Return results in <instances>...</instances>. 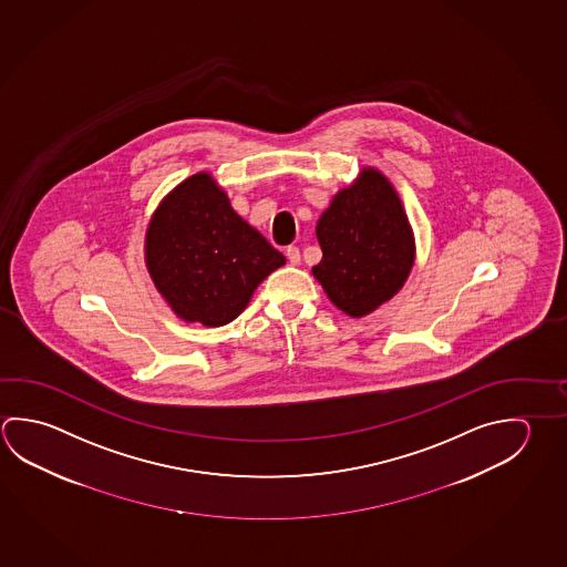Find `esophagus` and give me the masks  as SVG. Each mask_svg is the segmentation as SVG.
<instances>
[{
	"instance_id": "obj_1",
	"label": "esophagus",
	"mask_w": 567,
	"mask_h": 567,
	"mask_svg": "<svg viewBox=\"0 0 567 567\" xmlns=\"http://www.w3.org/2000/svg\"><path fill=\"white\" fill-rule=\"evenodd\" d=\"M287 259L290 265H298L300 262V250H298V247H288Z\"/></svg>"
}]
</instances>
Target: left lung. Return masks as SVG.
<instances>
[{
  "label": "left lung",
  "mask_w": 567,
  "mask_h": 567,
  "mask_svg": "<svg viewBox=\"0 0 567 567\" xmlns=\"http://www.w3.org/2000/svg\"><path fill=\"white\" fill-rule=\"evenodd\" d=\"M322 260L312 272L328 298L364 317L396 295L414 262L412 229L396 190L378 171L342 189L317 223Z\"/></svg>",
  "instance_id": "left-lung-1"
}]
</instances>
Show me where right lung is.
Segmentation results:
<instances>
[{"mask_svg":"<svg viewBox=\"0 0 567 567\" xmlns=\"http://www.w3.org/2000/svg\"><path fill=\"white\" fill-rule=\"evenodd\" d=\"M151 279L187 322L223 327L285 265L282 252L230 207L209 173L183 181L155 210L145 240Z\"/></svg>","mask_w":567,"mask_h":567,"instance_id":"1","label":"right lung"}]
</instances>
